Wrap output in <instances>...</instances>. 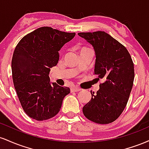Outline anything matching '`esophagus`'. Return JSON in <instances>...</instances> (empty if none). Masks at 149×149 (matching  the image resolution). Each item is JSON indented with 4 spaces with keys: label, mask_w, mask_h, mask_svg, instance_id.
Listing matches in <instances>:
<instances>
[{
    "label": "esophagus",
    "mask_w": 149,
    "mask_h": 149,
    "mask_svg": "<svg viewBox=\"0 0 149 149\" xmlns=\"http://www.w3.org/2000/svg\"><path fill=\"white\" fill-rule=\"evenodd\" d=\"M81 90V89H80V88H78V87H73V88H71V92H79Z\"/></svg>",
    "instance_id": "obj_1"
}]
</instances>
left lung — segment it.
<instances>
[{
    "label": "left lung",
    "mask_w": 149,
    "mask_h": 149,
    "mask_svg": "<svg viewBox=\"0 0 149 149\" xmlns=\"http://www.w3.org/2000/svg\"><path fill=\"white\" fill-rule=\"evenodd\" d=\"M93 46L95 74L103 78L100 90L83 108L88 120L109 124L120 116L129 100L134 78V64L126 47L104 31L78 33Z\"/></svg>",
    "instance_id": "left-lung-1"
}]
</instances>
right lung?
Masks as SVG:
<instances>
[{
  "label": "right lung",
  "instance_id": "1",
  "mask_svg": "<svg viewBox=\"0 0 149 149\" xmlns=\"http://www.w3.org/2000/svg\"><path fill=\"white\" fill-rule=\"evenodd\" d=\"M67 33L43 26L24 36L15 47L12 74L17 94L24 112L31 118L45 120L60 111L70 89L50 84V68L59 61V51L74 38Z\"/></svg>",
  "mask_w": 149,
  "mask_h": 149
}]
</instances>
